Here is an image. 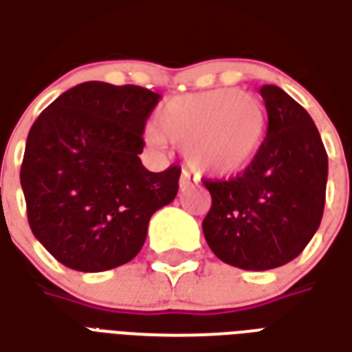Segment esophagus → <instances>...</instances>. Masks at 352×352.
I'll list each match as a JSON object with an SVG mask.
<instances>
[{
    "label": "esophagus",
    "instance_id": "obj_1",
    "mask_svg": "<svg viewBox=\"0 0 352 352\" xmlns=\"http://www.w3.org/2000/svg\"><path fill=\"white\" fill-rule=\"evenodd\" d=\"M190 184H192L190 173H188V171H183V173H181V179H179V188H181V190H186Z\"/></svg>",
    "mask_w": 352,
    "mask_h": 352
}]
</instances>
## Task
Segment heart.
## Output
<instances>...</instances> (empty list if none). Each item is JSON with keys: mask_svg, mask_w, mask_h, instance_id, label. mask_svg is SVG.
<instances>
[{"mask_svg": "<svg viewBox=\"0 0 352 352\" xmlns=\"http://www.w3.org/2000/svg\"><path fill=\"white\" fill-rule=\"evenodd\" d=\"M264 103L249 92L217 88L168 100L156 128L145 131L148 146L160 151L166 139L181 145L186 164L207 175L243 171L258 153L265 133Z\"/></svg>", "mask_w": 352, "mask_h": 352, "instance_id": "obj_1", "label": "heart"}]
</instances>
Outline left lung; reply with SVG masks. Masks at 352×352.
<instances>
[{
    "instance_id": "8db88e82",
    "label": "left lung",
    "mask_w": 352,
    "mask_h": 352,
    "mask_svg": "<svg viewBox=\"0 0 352 352\" xmlns=\"http://www.w3.org/2000/svg\"><path fill=\"white\" fill-rule=\"evenodd\" d=\"M267 131L254 160L228 181H204L211 209L201 222L217 258L264 272L294 260L320 226L328 156L313 118L273 85L260 88Z\"/></svg>"
}]
</instances>
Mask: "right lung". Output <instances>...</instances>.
I'll return each mask as SVG.
<instances>
[{
  "instance_id": "1",
  "label": "right lung",
  "mask_w": 352,
  "mask_h": 352,
  "mask_svg": "<svg viewBox=\"0 0 352 352\" xmlns=\"http://www.w3.org/2000/svg\"><path fill=\"white\" fill-rule=\"evenodd\" d=\"M158 100L146 88L88 80L34 122L20 184L30 228L58 262L87 273L130 262L151 217L175 199L181 168L153 173L139 158Z\"/></svg>"
}]
</instances>
